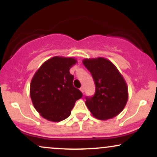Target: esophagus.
<instances>
[{
    "instance_id": "obj_1",
    "label": "esophagus",
    "mask_w": 157,
    "mask_h": 157,
    "mask_svg": "<svg viewBox=\"0 0 157 157\" xmlns=\"http://www.w3.org/2000/svg\"><path fill=\"white\" fill-rule=\"evenodd\" d=\"M80 91H81V92H82V93H84L85 89H84V87H83V86H82V87L80 88Z\"/></svg>"
}]
</instances>
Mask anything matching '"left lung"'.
Listing matches in <instances>:
<instances>
[{"label":"left lung","mask_w":157,"mask_h":157,"mask_svg":"<svg viewBox=\"0 0 157 157\" xmlns=\"http://www.w3.org/2000/svg\"><path fill=\"white\" fill-rule=\"evenodd\" d=\"M82 63L92 75L96 87L94 95L86 98L90 112L101 120L117 116L128 99L124 77L114 64L104 57L84 59Z\"/></svg>","instance_id":"left-lung-1"}]
</instances>
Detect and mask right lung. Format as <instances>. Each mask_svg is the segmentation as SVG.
<instances>
[{"label": "right lung", "mask_w": 157, "mask_h": 157, "mask_svg": "<svg viewBox=\"0 0 157 157\" xmlns=\"http://www.w3.org/2000/svg\"><path fill=\"white\" fill-rule=\"evenodd\" d=\"M76 63L74 57L55 56L41 65L32 77V104L48 121L60 122L69 117L75 102L82 96L74 87V76L69 72Z\"/></svg>", "instance_id": "right-lung-1"}]
</instances>
